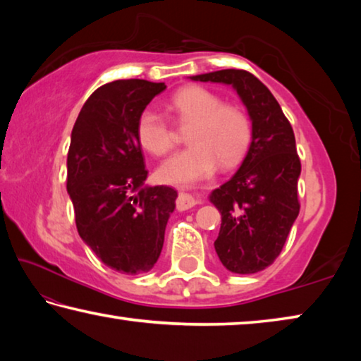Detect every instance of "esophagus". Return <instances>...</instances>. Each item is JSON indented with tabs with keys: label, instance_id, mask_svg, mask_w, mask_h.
<instances>
[{
	"label": "esophagus",
	"instance_id": "esophagus-1",
	"mask_svg": "<svg viewBox=\"0 0 361 361\" xmlns=\"http://www.w3.org/2000/svg\"><path fill=\"white\" fill-rule=\"evenodd\" d=\"M195 204H197V200H195L191 194H186V192H181L178 195V199H176V209L180 212L192 209Z\"/></svg>",
	"mask_w": 361,
	"mask_h": 361
}]
</instances>
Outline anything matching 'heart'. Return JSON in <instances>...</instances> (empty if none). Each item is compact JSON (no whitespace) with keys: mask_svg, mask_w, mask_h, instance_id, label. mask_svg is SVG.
<instances>
[{"mask_svg":"<svg viewBox=\"0 0 361 361\" xmlns=\"http://www.w3.org/2000/svg\"><path fill=\"white\" fill-rule=\"evenodd\" d=\"M170 106L188 127L186 148L166 159L157 169V178L167 185L189 186L209 178L218 164L231 167L247 151L252 124L247 113L232 103H221L216 94L199 85L180 89L170 99ZM140 145L154 156H162L173 146V133L167 121L154 109L146 108L138 116Z\"/></svg>","mask_w":361,"mask_h":361,"instance_id":"heart-1","label":"heart"}]
</instances>
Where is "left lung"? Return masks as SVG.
I'll return each mask as SVG.
<instances>
[{
	"label": "left lung",
	"mask_w": 361,
	"mask_h": 361,
	"mask_svg": "<svg viewBox=\"0 0 361 361\" xmlns=\"http://www.w3.org/2000/svg\"><path fill=\"white\" fill-rule=\"evenodd\" d=\"M192 81L232 85L252 121V142L234 176L210 194L221 213L215 250L234 274L259 272L282 252L299 215L301 162L295 133L276 97L252 73L219 70Z\"/></svg>",
	"instance_id": "obj_1"
}]
</instances>
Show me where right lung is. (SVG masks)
Listing matches in <instances>:
<instances>
[{
	"instance_id": "obj_1",
	"label": "right lung",
	"mask_w": 361,
	"mask_h": 361,
	"mask_svg": "<svg viewBox=\"0 0 361 361\" xmlns=\"http://www.w3.org/2000/svg\"><path fill=\"white\" fill-rule=\"evenodd\" d=\"M164 82L121 79L89 97L71 130L66 191L81 239L109 269L137 276L151 271L178 194L146 186L148 170L137 121Z\"/></svg>"
}]
</instances>
